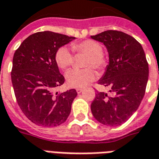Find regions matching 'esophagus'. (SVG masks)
Masks as SVG:
<instances>
[{
  "label": "esophagus",
  "mask_w": 159,
  "mask_h": 159,
  "mask_svg": "<svg viewBox=\"0 0 159 159\" xmlns=\"http://www.w3.org/2000/svg\"><path fill=\"white\" fill-rule=\"evenodd\" d=\"M82 91H83V89H76V92H77L78 93H80Z\"/></svg>",
  "instance_id": "34e87169"
}]
</instances>
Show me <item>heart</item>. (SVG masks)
I'll return each instance as SVG.
<instances>
[{
	"label": "heart",
	"instance_id": "heart-1",
	"mask_svg": "<svg viewBox=\"0 0 159 159\" xmlns=\"http://www.w3.org/2000/svg\"><path fill=\"white\" fill-rule=\"evenodd\" d=\"M75 54H85L87 56L84 61L85 69H75L66 74V83L72 88H84L95 80L96 71L103 70L107 66V60L103 55V47L99 42L93 40H85L71 45ZM55 62L58 67L63 70H67L74 62L73 54L68 48L62 46L55 53Z\"/></svg>",
	"mask_w": 159,
	"mask_h": 159
}]
</instances>
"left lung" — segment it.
<instances>
[{
  "label": "left lung",
  "instance_id": "1",
  "mask_svg": "<svg viewBox=\"0 0 159 159\" xmlns=\"http://www.w3.org/2000/svg\"><path fill=\"white\" fill-rule=\"evenodd\" d=\"M93 40L104 43L109 64L99 84L110 87L113 96L97 92L91 112L99 123L118 126L126 122L139 106L144 96L148 64L140 43L131 35L118 30H105Z\"/></svg>",
  "mask_w": 159,
  "mask_h": 159
}]
</instances>
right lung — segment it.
<instances>
[{
    "instance_id": "right-lung-1",
    "label": "right lung",
    "mask_w": 159,
    "mask_h": 159,
    "mask_svg": "<svg viewBox=\"0 0 159 159\" xmlns=\"http://www.w3.org/2000/svg\"><path fill=\"white\" fill-rule=\"evenodd\" d=\"M75 39L52 31L30 35L13 56L11 82L17 104L27 119L38 126L55 127L66 121L75 89L55 93L65 77L55 62L60 47Z\"/></svg>"
}]
</instances>
